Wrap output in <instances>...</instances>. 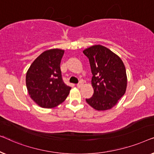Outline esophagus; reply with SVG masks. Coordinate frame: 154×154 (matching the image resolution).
Masks as SVG:
<instances>
[{"label": "esophagus", "instance_id": "obj_1", "mask_svg": "<svg viewBox=\"0 0 154 154\" xmlns=\"http://www.w3.org/2000/svg\"><path fill=\"white\" fill-rule=\"evenodd\" d=\"M82 85H83V82H80L79 83H78V84H77V86L78 88H80V87H82Z\"/></svg>", "mask_w": 154, "mask_h": 154}]
</instances>
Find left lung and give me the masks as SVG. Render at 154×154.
I'll return each instance as SVG.
<instances>
[{
  "label": "left lung",
  "instance_id": "8db88e82",
  "mask_svg": "<svg viewBox=\"0 0 154 154\" xmlns=\"http://www.w3.org/2000/svg\"><path fill=\"white\" fill-rule=\"evenodd\" d=\"M83 53L89 60L94 93L86 103L98 111L112 109L125 94L127 75L121 58L107 47L96 45Z\"/></svg>",
  "mask_w": 154,
  "mask_h": 154
}]
</instances>
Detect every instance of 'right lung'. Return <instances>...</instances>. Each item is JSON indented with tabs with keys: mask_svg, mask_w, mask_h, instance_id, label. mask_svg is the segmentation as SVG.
Wrapping results in <instances>:
<instances>
[{
	"mask_svg": "<svg viewBox=\"0 0 154 154\" xmlns=\"http://www.w3.org/2000/svg\"><path fill=\"white\" fill-rule=\"evenodd\" d=\"M65 51H45L32 63L26 72V84L31 99L43 108H53L68 97L70 86L62 79L60 64Z\"/></svg>",
	"mask_w": 154,
	"mask_h": 154,
	"instance_id": "add662e5",
	"label": "right lung"
}]
</instances>
